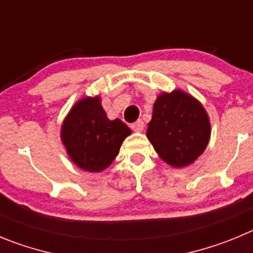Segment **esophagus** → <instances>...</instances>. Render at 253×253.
<instances>
[{
    "label": "esophagus",
    "instance_id": "34e87169",
    "mask_svg": "<svg viewBox=\"0 0 253 253\" xmlns=\"http://www.w3.org/2000/svg\"><path fill=\"white\" fill-rule=\"evenodd\" d=\"M143 127H145V125H143V121H141V120H138L135 124L131 125V128L135 132H141L143 129Z\"/></svg>",
    "mask_w": 253,
    "mask_h": 253
}]
</instances>
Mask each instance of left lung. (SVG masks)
<instances>
[{
  "instance_id": "1",
  "label": "left lung",
  "mask_w": 253,
  "mask_h": 253,
  "mask_svg": "<svg viewBox=\"0 0 253 253\" xmlns=\"http://www.w3.org/2000/svg\"><path fill=\"white\" fill-rule=\"evenodd\" d=\"M146 136L159 156L172 168H185L203 154L211 138V121L203 104L175 89L154 103Z\"/></svg>"
}]
</instances>
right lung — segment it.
I'll list each match as a JSON object with an SVG mask.
<instances>
[{
    "label": "right lung",
    "instance_id": "1",
    "mask_svg": "<svg viewBox=\"0 0 253 253\" xmlns=\"http://www.w3.org/2000/svg\"><path fill=\"white\" fill-rule=\"evenodd\" d=\"M131 129L120 120H110L101 97H84L70 108L60 129L70 160L82 170L101 172L120 152Z\"/></svg>",
    "mask_w": 253,
    "mask_h": 253
}]
</instances>
